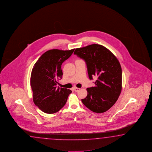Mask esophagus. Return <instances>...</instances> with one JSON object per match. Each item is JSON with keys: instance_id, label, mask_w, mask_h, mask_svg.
<instances>
[{"instance_id": "obj_1", "label": "esophagus", "mask_w": 152, "mask_h": 152, "mask_svg": "<svg viewBox=\"0 0 152 152\" xmlns=\"http://www.w3.org/2000/svg\"><path fill=\"white\" fill-rule=\"evenodd\" d=\"M80 89V88H77V87H74V91H75V92H78V91Z\"/></svg>"}]
</instances>
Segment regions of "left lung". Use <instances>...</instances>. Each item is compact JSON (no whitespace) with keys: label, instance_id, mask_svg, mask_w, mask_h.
Listing matches in <instances>:
<instances>
[{"label":"left lung","instance_id":"obj_1","mask_svg":"<svg viewBox=\"0 0 152 152\" xmlns=\"http://www.w3.org/2000/svg\"><path fill=\"white\" fill-rule=\"evenodd\" d=\"M74 55L85 61L90 80L95 76V86L87 88L88 95L82 102L96 113L110 109L122 90V69L118 60L106 47L97 44L76 48Z\"/></svg>","mask_w":152,"mask_h":152}]
</instances>
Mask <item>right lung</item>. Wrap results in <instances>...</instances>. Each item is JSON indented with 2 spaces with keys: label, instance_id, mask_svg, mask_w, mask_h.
Here are the masks:
<instances>
[{
  "label": "right lung",
  "instance_id": "add662e5",
  "mask_svg": "<svg viewBox=\"0 0 152 152\" xmlns=\"http://www.w3.org/2000/svg\"><path fill=\"white\" fill-rule=\"evenodd\" d=\"M53 49L46 51L35 63L32 68L30 85L33 101L41 111L46 113L58 112L65 105L72 91L57 88L62 79L61 66L74 52Z\"/></svg>",
  "mask_w": 152,
  "mask_h": 152
}]
</instances>
